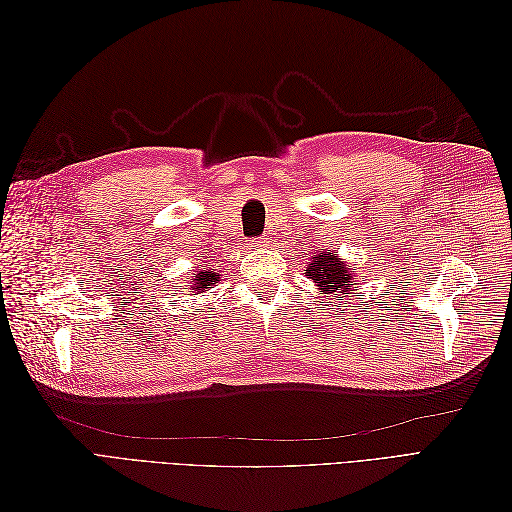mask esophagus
<instances>
[{
    "label": "esophagus",
    "mask_w": 512,
    "mask_h": 512,
    "mask_svg": "<svg viewBox=\"0 0 512 512\" xmlns=\"http://www.w3.org/2000/svg\"><path fill=\"white\" fill-rule=\"evenodd\" d=\"M267 245H269V243H267L265 239H254V241L250 243V250H260V252H262Z\"/></svg>",
    "instance_id": "obj_1"
}]
</instances>
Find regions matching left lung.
Here are the masks:
<instances>
[{"label":"left lung","instance_id":"8db88e82","mask_svg":"<svg viewBox=\"0 0 512 512\" xmlns=\"http://www.w3.org/2000/svg\"><path fill=\"white\" fill-rule=\"evenodd\" d=\"M305 275L318 286L320 294H337V301H344L348 294H356L352 290H356V282H359V277L335 250L316 254L305 267Z\"/></svg>","mask_w":512,"mask_h":512}]
</instances>
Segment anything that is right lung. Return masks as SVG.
<instances>
[{
  "mask_svg": "<svg viewBox=\"0 0 512 512\" xmlns=\"http://www.w3.org/2000/svg\"><path fill=\"white\" fill-rule=\"evenodd\" d=\"M220 282V273H215V269L205 267V269H198L192 275V292H205L207 288H213V284Z\"/></svg>",
  "mask_w": 512,
  "mask_h": 512,
  "instance_id": "1",
  "label": "right lung"
}]
</instances>
